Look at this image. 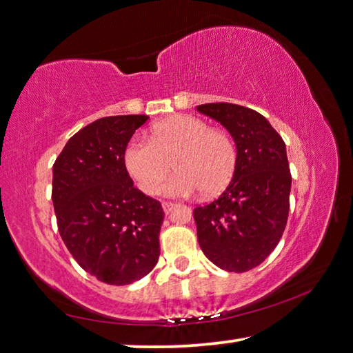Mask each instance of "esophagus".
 <instances>
[{
  "label": "esophagus",
  "instance_id": "obj_1",
  "mask_svg": "<svg viewBox=\"0 0 353 353\" xmlns=\"http://www.w3.org/2000/svg\"><path fill=\"white\" fill-rule=\"evenodd\" d=\"M175 206H176V203H173V201H163V209L165 214H169Z\"/></svg>",
  "mask_w": 353,
  "mask_h": 353
}]
</instances>
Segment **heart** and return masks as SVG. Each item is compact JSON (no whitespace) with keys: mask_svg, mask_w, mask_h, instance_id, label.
I'll use <instances>...</instances> for the list:
<instances>
[{"mask_svg":"<svg viewBox=\"0 0 353 353\" xmlns=\"http://www.w3.org/2000/svg\"><path fill=\"white\" fill-rule=\"evenodd\" d=\"M173 167L176 173L164 192L188 196L220 194L231 183L237 167L236 142L223 130L211 128L200 117L176 114L154 123L150 141L133 138L123 150V165L142 192L157 194Z\"/></svg>","mask_w":353,"mask_h":353,"instance_id":"b5f03b06","label":"heart"}]
</instances>
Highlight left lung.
I'll return each mask as SVG.
<instances>
[{"label":"left lung","instance_id":"obj_1","mask_svg":"<svg viewBox=\"0 0 353 353\" xmlns=\"http://www.w3.org/2000/svg\"><path fill=\"white\" fill-rule=\"evenodd\" d=\"M196 110L219 121L236 141L237 167L217 200L194 209L205 256L230 273L256 268L285 231L290 173L285 142L257 111L236 103H205Z\"/></svg>","mask_w":353,"mask_h":353}]
</instances>
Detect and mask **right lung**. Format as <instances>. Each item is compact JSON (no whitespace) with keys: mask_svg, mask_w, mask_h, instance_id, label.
<instances>
[{"mask_svg":"<svg viewBox=\"0 0 353 353\" xmlns=\"http://www.w3.org/2000/svg\"><path fill=\"white\" fill-rule=\"evenodd\" d=\"M148 116H108L72 136L52 165L59 232L86 273L128 285L159 259L164 220L158 200L142 194L123 165V150Z\"/></svg>","mask_w":353,"mask_h":353,"instance_id":"obj_1","label":"right lung"}]
</instances>
